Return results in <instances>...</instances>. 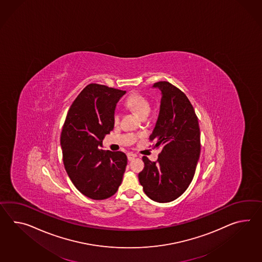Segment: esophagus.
I'll list each match as a JSON object with an SVG mask.
<instances>
[{"instance_id":"esophagus-1","label":"esophagus","mask_w":262,"mask_h":262,"mask_svg":"<svg viewBox=\"0 0 262 262\" xmlns=\"http://www.w3.org/2000/svg\"><path fill=\"white\" fill-rule=\"evenodd\" d=\"M127 156H128V161H132V160H134V158L136 157V155L133 154V152H128V154H127Z\"/></svg>"}]
</instances>
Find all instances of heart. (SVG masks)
<instances>
[{
	"instance_id": "1",
	"label": "heart",
	"mask_w": 262,
	"mask_h": 262,
	"mask_svg": "<svg viewBox=\"0 0 262 262\" xmlns=\"http://www.w3.org/2000/svg\"><path fill=\"white\" fill-rule=\"evenodd\" d=\"M126 106L132 111H134L136 115H139L142 118L147 117L150 112V104L147 98L140 94H133L128 96L125 101ZM120 119V115L118 113H115L114 121L117 124Z\"/></svg>"
}]
</instances>
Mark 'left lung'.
I'll return each mask as SVG.
<instances>
[{
    "label": "left lung",
    "instance_id": "8db88e82",
    "mask_svg": "<svg viewBox=\"0 0 262 262\" xmlns=\"http://www.w3.org/2000/svg\"><path fill=\"white\" fill-rule=\"evenodd\" d=\"M162 92L158 119L149 140L162 147L159 158L151 162L143 156L144 169L138 174L148 198L169 203L190 185L201 152L198 117L185 94L167 81L154 83Z\"/></svg>",
    "mask_w": 262,
    "mask_h": 262
}]
</instances>
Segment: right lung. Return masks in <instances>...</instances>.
<instances>
[{
    "instance_id": "1",
    "label": "right lung",
    "mask_w": 262,
    "mask_h": 262,
    "mask_svg": "<svg viewBox=\"0 0 262 262\" xmlns=\"http://www.w3.org/2000/svg\"><path fill=\"white\" fill-rule=\"evenodd\" d=\"M126 91L91 83L71 105L60 135L64 167L86 197L105 200L121 185L127 166L122 151L103 150L102 140L115 126L116 103Z\"/></svg>"
}]
</instances>
